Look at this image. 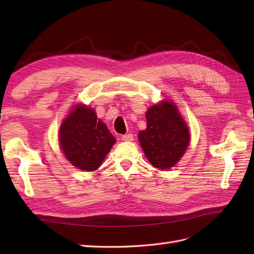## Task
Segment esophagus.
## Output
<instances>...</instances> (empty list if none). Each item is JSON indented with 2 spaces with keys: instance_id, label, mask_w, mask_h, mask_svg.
I'll return each mask as SVG.
<instances>
[{
  "instance_id": "34e87169",
  "label": "esophagus",
  "mask_w": 254,
  "mask_h": 254,
  "mask_svg": "<svg viewBox=\"0 0 254 254\" xmlns=\"http://www.w3.org/2000/svg\"><path fill=\"white\" fill-rule=\"evenodd\" d=\"M121 139L124 142H131V141H133V134H131V133L124 134V135L121 136Z\"/></svg>"
}]
</instances>
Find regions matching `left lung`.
<instances>
[{"label": "left lung", "instance_id": "1", "mask_svg": "<svg viewBox=\"0 0 254 254\" xmlns=\"http://www.w3.org/2000/svg\"><path fill=\"white\" fill-rule=\"evenodd\" d=\"M146 121V130L138 133L144 154L156 168L169 169L182 157L189 145L187 124L171 101L150 107Z\"/></svg>", "mask_w": 254, "mask_h": 254}]
</instances>
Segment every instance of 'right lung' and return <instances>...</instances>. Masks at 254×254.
Returning a JSON list of instances; mask_svg holds the SVG:
<instances>
[{"label": "right lung", "mask_w": 254, "mask_h": 254, "mask_svg": "<svg viewBox=\"0 0 254 254\" xmlns=\"http://www.w3.org/2000/svg\"><path fill=\"white\" fill-rule=\"evenodd\" d=\"M61 148L68 161L78 169L96 170L109 153L116 138L94 109L77 106L60 128Z\"/></svg>", "instance_id": "right-lung-1"}]
</instances>
